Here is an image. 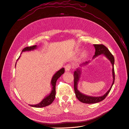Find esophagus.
Returning <instances> with one entry per match:
<instances>
[{
    "label": "esophagus",
    "instance_id": "obj_1",
    "mask_svg": "<svg viewBox=\"0 0 129 129\" xmlns=\"http://www.w3.org/2000/svg\"><path fill=\"white\" fill-rule=\"evenodd\" d=\"M65 69H66V72H69L70 71V70L72 68V65L71 64H67L65 66Z\"/></svg>",
    "mask_w": 129,
    "mask_h": 129
}]
</instances>
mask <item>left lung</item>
<instances>
[{
  "instance_id": "left-lung-1",
  "label": "left lung",
  "mask_w": 129,
  "mask_h": 129,
  "mask_svg": "<svg viewBox=\"0 0 129 129\" xmlns=\"http://www.w3.org/2000/svg\"><path fill=\"white\" fill-rule=\"evenodd\" d=\"M93 46L95 48V55L93 56V59L98 56L101 54H103L110 61L111 63L112 66V76H113V82L111 84V86L110 87V89L108 90V91L105 93V94L103 96H99V97H94V96H90L86 95L85 94H83L82 92H81L79 90L77 89V84L79 83V81L80 79V76L81 75V67L87 65L89 63V61L88 62H85L84 63L81 64L80 65V67L78 68L76 71L74 73V91L75 93L76 97L77 99L79 100L80 102L84 103H87V104H93V103H99L101 101H103L104 99H105V97L108 95L109 92L110 91L111 88L112 87L113 84L115 82V71H114V65L115 63V59L114 57L112 55V54L109 51V49L104 46L103 45H93Z\"/></svg>"
}]
</instances>
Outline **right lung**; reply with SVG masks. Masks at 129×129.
Segmentation results:
<instances>
[{
    "instance_id": "add662e5",
    "label": "right lung",
    "mask_w": 129,
    "mask_h": 129,
    "mask_svg": "<svg viewBox=\"0 0 129 129\" xmlns=\"http://www.w3.org/2000/svg\"><path fill=\"white\" fill-rule=\"evenodd\" d=\"M37 48V45L30 46V47H27L23 49V50H22V52H26V51H30V50H33L34 49H36ZM20 57V56L19 57L17 61L18 60V59ZM16 63H17V62H16ZM16 63H15V66H16ZM64 73V68H62L54 74L52 79L51 82H50V84H51L52 87V91L50 92V93L47 96H46L45 98L42 100L41 102H40L39 103H38L37 104H34V105L29 104L30 106L32 107H35V108H42V107L48 106V105L52 104L55 97V95H56L55 85H56V81L58 78H59Z\"/></svg>"
}]
</instances>
